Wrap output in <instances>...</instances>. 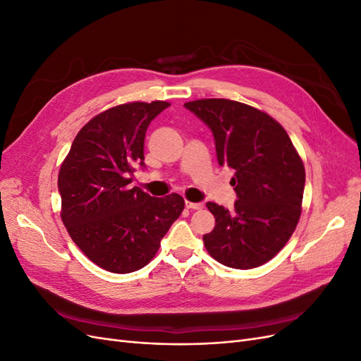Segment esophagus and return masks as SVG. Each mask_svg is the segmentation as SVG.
<instances>
[{
	"mask_svg": "<svg viewBox=\"0 0 361 361\" xmlns=\"http://www.w3.org/2000/svg\"><path fill=\"white\" fill-rule=\"evenodd\" d=\"M185 206H187L188 209H194V211L203 209V203H194V202H190V200L185 202Z\"/></svg>",
	"mask_w": 361,
	"mask_h": 361,
	"instance_id": "34e87169",
	"label": "esophagus"
}]
</instances>
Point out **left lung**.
<instances>
[{
  "mask_svg": "<svg viewBox=\"0 0 361 361\" xmlns=\"http://www.w3.org/2000/svg\"><path fill=\"white\" fill-rule=\"evenodd\" d=\"M211 128L220 166L235 170L233 209L206 203L215 227L203 236L216 262L235 269L267 264L286 245L301 211L305 170L300 154L276 118L231 99L185 104Z\"/></svg>",
  "mask_w": 361,
  "mask_h": 361,
  "instance_id": "8db88e82",
  "label": "left lung"
}]
</instances>
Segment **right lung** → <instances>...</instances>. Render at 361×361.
<instances>
[{"label":"right lung","instance_id":"1","mask_svg":"<svg viewBox=\"0 0 361 361\" xmlns=\"http://www.w3.org/2000/svg\"><path fill=\"white\" fill-rule=\"evenodd\" d=\"M169 105L108 108L80 129L61 162V221L93 264L116 274L146 267L185 207L176 192L157 199L129 187L130 174L145 166L146 129Z\"/></svg>","mask_w":361,"mask_h":361}]
</instances>
